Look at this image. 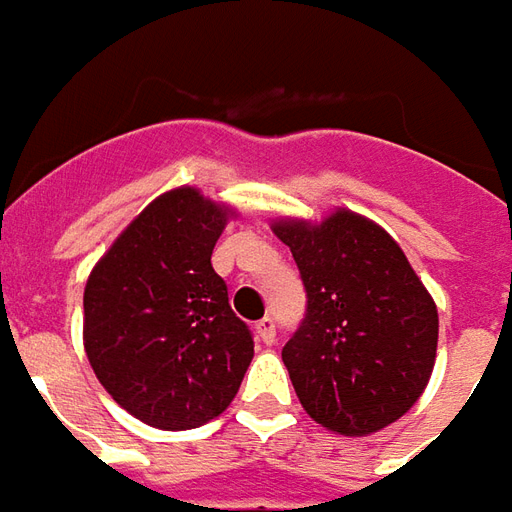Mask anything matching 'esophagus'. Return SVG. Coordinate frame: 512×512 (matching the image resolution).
I'll return each instance as SVG.
<instances>
[{
    "label": "esophagus",
    "instance_id": "obj_1",
    "mask_svg": "<svg viewBox=\"0 0 512 512\" xmlns=\"http://www.w3.org/2000/svg\"><path fill=\"white\" fill-rule=\"evenodd\" d=\"M255 337H257V343L274 345V340H277V323H274V318H263V321L257 323Z\"/></svg>",
    "mask_w": 512,
    "mask_h": 512
}]
</instances>
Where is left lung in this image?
Segmentation results:
<instances>
[{
  "instance_id": "obj_1",
  "label": "left lung",
  "mask_w": 512,
  "mask_h": 512,
  "mask_svg": "<svg viewBox=\"0 0 512 512\" xmlns=\"http://www.w3.org/2000/svg\"><path fill=\"white\" fill-rule=\"evenodd\" d=\"M307 290V315L282 348L293 389L318 425L367 436L392 425L425 392L439 312L384 227L354 211L321 224L279 219Z\"/></svg>"
}]
</instances>
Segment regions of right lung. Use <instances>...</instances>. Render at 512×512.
I'll return each instance as SVG.
<instances>
[{
	"label": "right lung",
	"instance_id": "right-lung-1",
	"mask_svg": "<svg viewBox=\"0 0 512 512\" xmlns=\"http://www.w3.org/2000/svg\"><path fill=\"white\" fill-rule=\"evenodd\" d=\"M230 216L194 186L164 191L90 271L87 359L106 392L150 428L191 430L219 417L255 356L211 266Z\"/></svg>",
	"mask_w": 512,
	"mask_h": 512
}]
</instances>
